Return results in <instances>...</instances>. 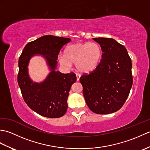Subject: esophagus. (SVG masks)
Here are the masks:
<instances>
[{
    "label": "esophagus",
    "mask_w": 150,
    "mask_h": 150,
    "mask_svg": "<svg viewBox=\"0 0 150 150\" xmlns=\"http://www.w3.org/2000/svg\"><path fill=\"white\" fill-rule=\"evenodd\" d=\"M76 77H77V81H79L81 77V75L79 74V73H76Z\"/></svg>",
    "instance_id": "34e87169"
}]
</instances>
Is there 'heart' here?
<instances>
[{
	"label": "heart",
	"mask_w": 150,
	"mask_h": 150,
	"mask_svg": "<svg viewBox=\"0 0 150 150\" xmlns=\"http://www.w3.org/2000/svg\"><path fill=\"white\" fill-rule=\"evenodd\" d=\"M102 53L101 47L97 43H75L66 47L64 55H59V60L61 64L67 67L75 63L78 71L88 73L96 69Z\"/></svg>",
	"instance_id": "b5f03b06"
}]
</instances>
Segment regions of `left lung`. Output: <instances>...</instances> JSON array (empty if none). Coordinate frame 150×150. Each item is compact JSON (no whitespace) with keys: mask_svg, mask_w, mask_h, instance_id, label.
Listing matches in <instances>:
<instances>
[{"mask_svg":"<svg viewBox=\"0 0 150 150\" xmlns=\"http://www.w3.org/2000/svg\"><path fill=\"white\" fill-rule=\"evenodd\" d=\"M100 44L102 59L94 71L81 76L80 82L88 106L97 114L120 110L133 84L132 60L125 47L111 38H93Z\"/></svg>","mask_w":150,"mask_h":150,"instance_id":"obj_1","label":"left lung"}]
</instances>
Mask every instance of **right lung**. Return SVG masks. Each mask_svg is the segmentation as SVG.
<instances>
[{
  "label": "right lung",
  "mask_w": 150,
  "mask_h": 150,
  "mask_svg": "<svg viewBox=\"0 0 150 150\" xmlns=\"http://www.w3.org/2000/svg\"><path fill=\"white\" fill-rule=\"evenodd\" d=\"M70 41L69 38L44 35L28 43L19 57L17 80L22 97L31 110L43 117L59 118L68 109L69 92L77 77L72 72L64 74L56 68L60 50ZM36 54L46 60L50 71L41 83L33 82L28 73L29 60Z\"/></svg>",
  "instance_id": "obj_1"
}]
</instances>
